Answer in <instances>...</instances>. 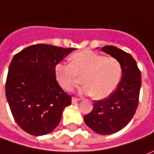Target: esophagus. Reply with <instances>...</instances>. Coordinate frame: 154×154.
Masks as SVG:
<instances>
[{
	"label": "esophagus",
	"instance_id": "obj_1",
	"mask_svg": "<svg viewBox=\"0 0 154 154\" xmlns=\"http://www.w3.org/2000/svg\"><path fill=\"white\" fill-rule=\"evenodd\" d=\"M79 99H77V98H74V97H72V103L74 104V103H76V102H78L79 101Z\"/></svg>",
	"mask_w": 154,
	"mask_h": 154
}]
</instances>
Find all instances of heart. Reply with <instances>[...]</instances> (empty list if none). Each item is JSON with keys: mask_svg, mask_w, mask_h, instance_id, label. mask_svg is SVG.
I'll list each match as a JSON object with an SVG mask.
<instances>
[{"mask_svg": "<svg viewBox=\"0 0 154 154\" xmlns=\"http://www.w3.org/2000/svg\"><path fill=\"white\" fill-rule=\"evenodd\" d=\"M72 63L59 61L54 67V76L60 87L71 91L82 82L80 94L91 96L97 99H104L113 93L118 87L122 67L113 57H105L91 50L85 49L73 54Z\"/></svg>", "mask_w": 154, "mask_h": 154, "instance_id": "heart-1", "label": "heart"}]
</instances>
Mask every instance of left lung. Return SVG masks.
I'll use <instances>...</instances> for the list:
<instances>
[{
    "mask_svg": "<svg viewBox=\"0 0 154 154\" xmlns=\"http://www.w3.org/2000/svg\"><path fill=\"white\" fill-rule=\"evenodd\" d=\"M101 51L119 61L122 67V78L108 98L94 101L93 109L84 116V121L94 132L106 135L125 128L135 114L141 87V72L131 54L110 45L102 48Z\"/></svg>",
    "mask_w": 154,
    "mask_h": 154,
    "instance_id": "obj_1",
    "label": "left lung"
}]
</instances>
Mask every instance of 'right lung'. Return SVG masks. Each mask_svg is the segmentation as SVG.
<instances>
[{"mask_svg": "<svg viewBox=\"0 0 154 154\" xmlns=\"http://www.w3.org/2000/svg\"><path fill=\"white\" fill-rule=\"evenodd\" d=\"M73 48L35 44L13 57L5 82V96L15 122L35 136L48 134L60 123L71 97L57 83L54 67Z\"/></svg>", "mask_w": 154, "mask_h": 154, "instance_id": "obj_1", "label": "right lung"}]
</instances>
